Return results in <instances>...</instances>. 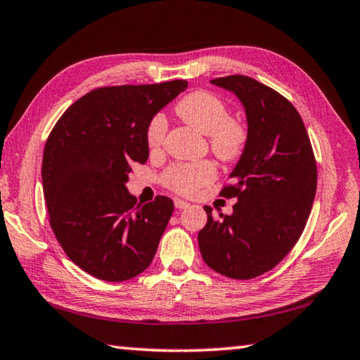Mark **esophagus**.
Segmentation results:
<instances>
[{
    "mask_svg": "<svg viewBox=\"0 0 360 360\" xmlns=\"http://www.w3.org/2000/svg\"><path fill=\"white\" fill-rule=\"evenodd\" d=\"M174 206L178 210H184V208H187L188 206V203L186 202V200H181V198H174Z\"/></svg>",
    "mask_w": 360,
    "mask_h": 360,
    "instance_id": "1",
    "label": "esophagus"
}]
</instances>
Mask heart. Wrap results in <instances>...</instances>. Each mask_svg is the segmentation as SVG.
I'll list each match as a JSON object with an SVG mask.
<instances>
[{"instance_id": "1", "label": "heart", "mask_w": 360, "mask_h": 360, "mask_svg": "<svg viewBox=\"0 0 360 360\" xmlns=\"http://www.w3.org/2000/svg\"><path fill=\"white\" fill-rule=\"evenodd\" d=\"M181 120L208 136L210 149L222 162L238 158L248 143V129L238 119L229 117V108L219 96L205 90L186 95L174 108ZM167 120L154 115L146 129V143L150 150H158L165 141ZM216 178V167L210 160L176 163L162 174L163 186L181 195H193Z\"/></svg>"}]
</instances>
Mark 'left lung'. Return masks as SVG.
<instances>
[{"mask_svg":"<svg viewBox=\"0 0 360 360\" xmlns=\"http://www.w3.org/2000/svg\"><path fill=\"white\" fill-rule=\"evenodd\" d=\"M235 92L248 115V143L221 197L238 198L233 214L212 216L198 233L211 270L231 279L270 271L297 245L318 186L311 141L294 105L268 85L243 75L212 79Z\"/></svg>","mask_w":360,"mask_h":360,"instance_id":"8db88e82","label":"left lung"}]
</instances>
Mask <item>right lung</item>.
Listing matches in <instances>:
<instances>
[{"label": "right lung", "instance_id": "obj_1", "mask_svg": "<svg viewBox=\"0 0 360 360\" xmlns=\"http://www.w3.org/2000/svg\"><path fill=\"white\" fill-rule=\"evenodd\" d=\"M187 81L106 85L66 109L49 135L42 188L49 224L65 254L85 273L120 283L150 265L174 205L157 195L136 205L125 182L146 163V129Z\"/></svg>", "mask_w": 360, "mask_h": 360}]
</instances>
